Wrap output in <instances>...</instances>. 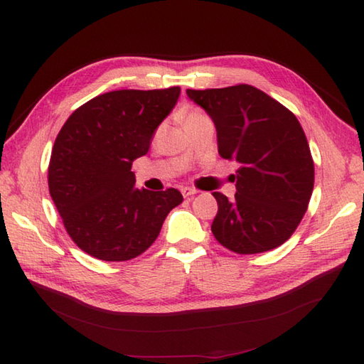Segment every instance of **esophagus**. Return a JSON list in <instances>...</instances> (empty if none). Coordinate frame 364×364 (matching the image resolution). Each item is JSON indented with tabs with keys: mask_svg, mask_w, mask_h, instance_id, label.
I'll list each match as a JSON object with an SVG mask.
<instances>
[{
	"mask_svg": "<svg viewBox=\"0 0 364 364\" xmlns=\"http://www.w3.org/2000/svg\"><path fill=\"white\" fill-rule=\"evenodd\" d=\"M181 194H183L184 197H192V196L198 194V191L194 189V188H183V189H181Z\"/></svg>",
	"mask_w": 364,
	"mask_h": 364,
	"instance_id": "34e87169",
	"label": "esophagus"
}]
</instances>
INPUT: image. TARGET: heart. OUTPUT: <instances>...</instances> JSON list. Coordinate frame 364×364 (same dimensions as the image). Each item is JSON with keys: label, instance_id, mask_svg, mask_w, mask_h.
<instances>
[{"label": "heart", "instance_id": "1", "mask_svg": "<svg viewBox=\"0 0 364 364\" xmlns=\"http://www.w3.org/2000/svg\"><path fill=\"white\" fill-rule=\"evenodd\" d=\"M202 115H205V114H202L200 111L192 109V111H189V112L186 114V117H184V123H188V122H191V120H196V119H198V117H202Z\"/></svg>", "mask_w": 364, "mask_h": 364}]
</instances>
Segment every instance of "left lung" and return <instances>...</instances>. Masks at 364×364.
Listing matches in <instances>:
<instances>
[{"mask_svg": "<svg viewBox=\"0 0 364 364\" xmlns=\"http://www.w3.org/2000/svg\"><path fill=\"white\" fill-rule=\"evenodd\" d=\"M186 94L213 119L220 156L239 164L235 198L213 192L219 206L214 237L241 255L282 245L306 213L314 186L311 151L297 117L249 84Z\"/></svg>", "mask_w": 364, "mask_h": 364, "instance_id": "obj_1", "label": "left lung"}]
</instances>
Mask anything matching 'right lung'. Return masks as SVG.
<instances>
[{
	"label": "right lung",
	"instance_id": "obj_1",
	"mask_svg": "<svg viewBox=\"0 0 364 364\" xmlns=\"http://www.w3.org/2000/svg\"><path fill=\"white\" fill-rule=\"evenodd\" d=\"M180 87L114 90L80 106L54 141L50 196L72 241L90 257L127 261L156 241L180 191L134 186L133 161L180 97Z\"/></svg>",
	"mask_w": 364,
	"mask_h": 364
}]
</instances>
